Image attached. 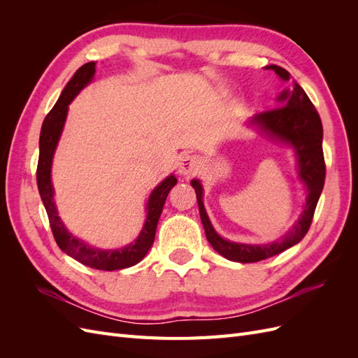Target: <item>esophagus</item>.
<instances>
[{
    "mask_svg": "<svg viewBox=\"0 0 358 358\" xmlns=\"http://www.w3.org/2000/svg\"><path fill=\"white\" fill-rule=\"evenodd\" d=\"M200 167V162L199 158L194 157V155H183L179 159V164H178V170L180 175L183 176H191L194 173H197Z\"/></svg>",
    "mask_w": 358,
    "mask_h": 358,
    "instance_id": "esophagus-1",
    "label": "esophagus"
}]
</instances>
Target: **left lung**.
Masks as SVG:
<instances>
[{
  "label": "left lung",
  "mask_w": 358,
  "mask_h": 358,
  "mask_svg": "<svg viewBox=\"0 0 358 358\" xmlns=\"http://www.w3.org/2000/svg\"><path fill=\"white\" fill-rule=\"evenodd\" d=\"M266 70H273L284 82L289 80V73L279 66H267ZM275 109L255 115L251 125L258 127L268 137L289 145L297 157V170L300 180L306 185V204L294 227L279 241L268 245H246L225 241L215 231L203 204V188L200 180H191L197 194L200 218L204 227L206 237L216 252L227 259L237 263H257L284 252L285 249L299 243L308 233L315 213L317 203L326 179V162L322 154V124L321 117L301 86L294 82V88L285 90L278 96Z\"/></svg>",
  "instance_id": "1"
}]
</instances>
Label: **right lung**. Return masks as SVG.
Wrapping results in <instances>:
<instances>
[{
	"label": "right lung",
	"instance_id": "obj_1",
	"mask_svg": "<svg viewBox=\"0 0 358 358\" xmlns=\"http://www.w3.org/2000/svg\"><path fill=\"white\" fill-rule=\"evenodd\" d=\"M94 74L95 62L85 64V66H82L76 71L70 82L66 85V88L62 90L58 101L53 106V109L48 113L45 122H43L40 133V155L37 164V185L41 201L45 204V209L49 216V224L53 237H55V241L62 251L73 257L74 259H78L79 263L92 268L121 270L137 264L140 259H143L150 246H152L155 241V231L159 215L162 212V208H164V203L170 189L176 185L178 179L170 175L169 178L162 180L158 187H155V189L150 194V197L148 200V216L143 229L140 231L134 243H129L128 246H124L121 249L92 248L78 239V237H74L66 229V225H64V222L58 216L55 201H53V187L50 180L52 159L53 154H55L64 124H66L69 104L73 101L74 96L92 80Z\"/></svg>",
	"mask_w": 358,
	"mask_h": 358
}]
</instances>
